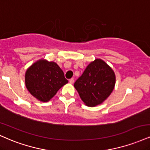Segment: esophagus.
I'll use <instances>...</instances> for the list:
<instances>
[{
	"instance_id": "34e87169",
	"label": "esophagus",
	"mask_w": 150,
	"mask_h": 150,
	"mask_svg": "<svg viewBox=\"0 0 150 150\" xmlns=\"http://www.w3.org/2000/svg\"><path fill=\"white\" fill-rule=\"evenodd\" d=\"M69 82L70 83V84H73V83H74V79H73V78L70 79V80H69Z\"/></svg>"
}]
</instances>
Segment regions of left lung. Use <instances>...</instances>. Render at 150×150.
<instances>
[{"instance_id":"8db88e82","label":"left lung","mask_w":150,"mask_h":150,"mask_svg":"<svg viewBox=\"0 0 150 150\" xmlns=\"http://www.w3.org/2000/svg\"><path fill=\"white\" fill-rule=\"evenodd\" d=\"M116 77L110 66L100 59L88 65L74 86L86 105L95 107L103 103L112 92Z\"/></svg>"}]
</instances>
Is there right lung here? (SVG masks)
<instances>
[{
  "label": "right lung",
  "mask_w": 150,
  "mask_h": 150,
  "mask_svg": "<svg viewBox=\"0 0 150 150\" xmlns=\"http://www.w3.org/2000/svg\"><path fill=\"white\" fill-rule=\"evenodd\" d=\"M68 81L54 61L40 59L26 70L25 84L30 94L41 102H48Z\"/></svg>",
  "instance_id": "1"
}]
</instances>
